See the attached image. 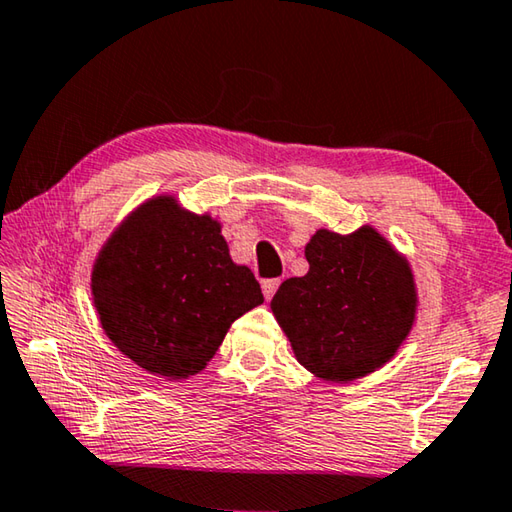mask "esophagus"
<instances>
[{
  "mask_svg": "<svg viewBox=\"0 0 512 512\" xmlns=\"http://www.w3.org/2000/svg\"><path fill=\"white\" fill-rule=\"evenodd\" d=\"M277 287H280V280H277V277H273V280H264V282H262V291H264V298H266V300H271V298L275 296V291H277Z\"/></svg>",
  "mask_w": 512,
  "mask_h": 512,
  "instance_id": "esophagus-1",
  "label": "esophagus"
}]
</instances>
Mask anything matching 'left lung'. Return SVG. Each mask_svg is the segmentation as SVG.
<instances>
[{
	"label": "left lung",
	"instance_id": "obj_1",
	"mask_svg": "<svg viewBox=\"0 0 512 512\" xmlns=\"http://www.w3.org/2000/svg\"><path fill=\"white\" fill-rule=\"evenodd\" d=\"M305 257L307 275L284 280L271 300L298 363L334 384L379 370L400 350L418 314L409 259L372 225L350 235L320 228Z\"/></svg>",
	"mask_w": 512,
	"mask_h": 512
}]
</instances>
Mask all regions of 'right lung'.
<instances>
[{"label":"right lung","instance_id":"add662e5","mask_svg":"<svg viewBox=\"0 0 512 512\" xmlns=\"http://www.w3.org/2000/svg\"><path fill=\"white\" fill-rule=\"evenodd\" d=\"M92 302L112 345L151 375H198L230 325L264 296L235 264L221 221L160 194L137 205L101 246Z\"/></svg>","mask_w":512,"mask_h":512}]
</instances>
